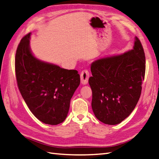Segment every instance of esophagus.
<instances>
[{"instance_id": "1", "label": "esophagus", "mask_w": 159, "mask_h": 159, "mask_svg": "<svg viewBox=\"0 0 159 159\" xmlns=\"http://www.w3.org/2000/svg\"><path fill=\"white\" fill-rule=\"evenodd\" d=\"M89 77V72L87 70H83L80 73V80L81 83L86 84L88 83Z\"/></svg>"}]
</instances>
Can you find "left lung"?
<instances>
[{"label":"left lung","instance_id":"obj_1","mask_svg":"<svg viewBox=\"0 0 159 159\" xmlns=\"http://www.w3.org/2000/svg\"><path fill=\"white\" fill-rule=\"evenodd\" d=\"M145 64L144 49L136 37L133 50L92 63L91 106L99 121L116 125L132 112L141 95Z\"/></svg>","mask_w":159,"mask_h":159}]
</instances>
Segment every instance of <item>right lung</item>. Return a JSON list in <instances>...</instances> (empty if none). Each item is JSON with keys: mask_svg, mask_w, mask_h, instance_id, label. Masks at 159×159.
<instances>
[{"mask_svg": "<svg viewBox=\"0 0 159 159\" xmlns=\"http://www.w3.org/2000/svg\"><path fill=\"white\" fill-rule=\"evenodd\" d=\"M31 33L19 43L15 75L19 90L32 113L43 123L58 125L67 116L70 102L80 79L78 71L67 70L35 58L30 48Z\"/></svg>", "mask_w": 159, "mask_h": 159, "instance_id": "obj_1", "label": "right lung"}]
</instances>
